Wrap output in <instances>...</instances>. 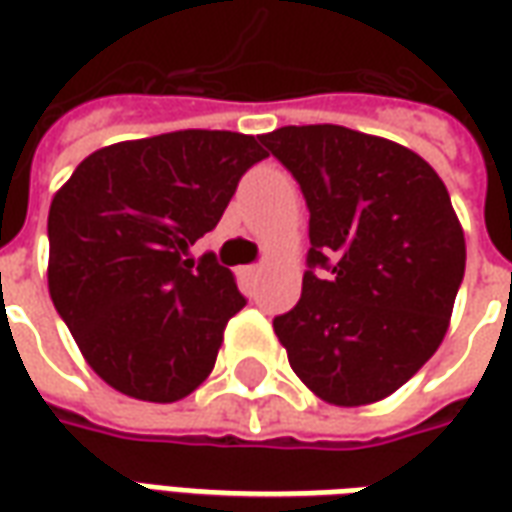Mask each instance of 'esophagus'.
<instances>
[{"instance_id":"esophagus-1","label":"esophagus","mask_w":512,"mask_h":512,"mask_svg":"<svg viewBox=\"0 0 512 512\" xmlns=\"http://www.w3.org/2000/svg\"><path fill=\"white\" fill-rule=\"evenodd\" d=\"M241 271H244V277H257V274L263 271V266H246L241 268Z\"/></svg>"}]
</instances>
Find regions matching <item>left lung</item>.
<instances>
[{
    "instance_id": "8db88e82",
    "label": "left lung",
    "mask_w": 512,
    "mask_h": 512,
    "mask_svg": "<svg viewBox=\"0 0 512 512\" xmlns=\"http://www.w3.org/2000/svg\"><path fill=\"white\" fill-rule=\"evenodd\" d=\"M310 208L301 299L274 318L312 395L356 408L384 400L450 329L466 241L444 180L414 150L354 128L285 126L260 136Z\"/></svg>"
}]
</instances>
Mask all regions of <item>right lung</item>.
<instances>
[{"label": "right lung", "instance_id": "obj_1", "mask_svg": "<svg viewBox=\"0 0 512 512\" xmlns=\"http://www.w3.org/2000/svg\"><path fill=\"white\" fill-rule=\"evenodd\" d=\"M266 156L257 136L172 131L95 150L54 194L51 301L112 389L175 403L211 376L246 301L230 268L186 255Z\"/></svg>", "mask_w": 512, "mask_h": 512}]
</instances>
